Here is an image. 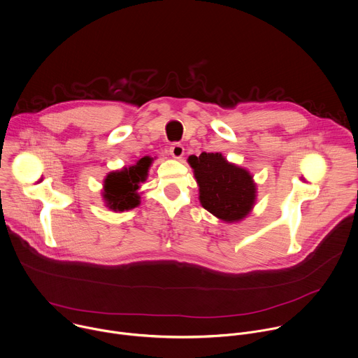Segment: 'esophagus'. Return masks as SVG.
<instances>
[{
	"mask_svg": "<svg viewBox=\"0 0 358 358\" xmlns=\"http://www.w3.org/2000/svg\"><path fill=\"white\" fill-rule=\"evenodd\" d=\"M170 155L174 157V159H181L184 156V146L181 143H174L171 148H170Z\"/></svg>",
	"mask_w": 358,
	"mask_h": 358,
	"instance_id": "1",
	"label": "esophagus"
}]
</instances>
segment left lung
<instances>
[{
    "label": "left lung",
    "instance_id": "8db88e82",
    "mask_svg": "<svg viewBox=\"0 0 358 358\" xmlns=\"http://www.w3.org/2000/svg\"><path fill=\"white\" fill-rule=\"evenodd\" d=\"M188 163L199 187L201 205L224 223L244 220L257 202V182L244 167L230 163L222 153L189 156Z\"/></svg>",
    "mask_w": 358,
    "mask_h": 358
}]
</instances>
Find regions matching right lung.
<instances>
[{
    "label": "right lung",
    "instance_id": "right-lung-1",
    "mask_svg": "<svg viewBox=\"0 0 358 358\" xmlns=\"http://www.w3.org/2000/svg\"><path fill=\"white\" fill-rule=\"evenodd\" d=\"M153 157L143 156L135 164L110 171L103 180L101 198L113 212L131 210L141 203L139 188L146 181Z\"/></svg>",
    "mask_w": 358,
    "mask_h": 358
}]
</instances>
